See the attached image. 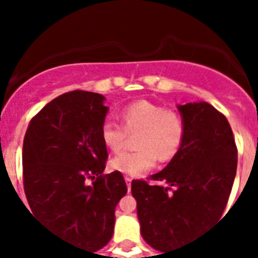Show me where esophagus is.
<instances>
[{
  "label": "esophagus",
  "mask_w": 258,
  "mask_h": 258,
  "mask_svg": "<svg viewBox=\"0 0 258 258\" xmlns=\"http://www.w3.org/2000/svg\"><path fill=\"white\" fill-rule=\"evenodd\" d=\"M125 182H126V186H127V191H131L132 188V178L131 177H125Z\"/></svg>",
  "instance_id": "1"
}]
</instances>
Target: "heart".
Returning a JSON list of instances; mask_svg holds the SVG:
<instances>
[{
  "label": "heart",
  "instance_id": "1",
  "mask_svg": "<svg viewBox=\"0 0 258 258\" xmlns=\"http://www.w3.org/2000/svg\"><path fill=\"white\" fill-rule=\"evenodd\" d=\"M124 127L112 120L102 124L101 137L104 145L118 151L125 145L127 133L140 132L137 151H122L109 161V168L127 175H141L152 169L157 156L170 160L179 151L184 138V124L181 115L160 104L140 101L121 111Z\"/></svg>",
  "mask_w": 258,
  "mask_h": 258
}]
</instances>
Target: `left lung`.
Masks as SVG:
<instances>
[{
	"label": "left lung",
	"mask_w": 258,
	"mask_h": 258,
	"mask_svg": "<svg viewBox=\"0 0 258 258\" xmlns=\"http://www.w3.org/2000/svg\"><path fill=\"white\" fill-rule=\"evenodd\" d=\"M177 108L184 124L183 143L168 165L151 175L166 186L132 182L141 234L160 252L187 244L220 220L238 164L232 131L222 113L207 102Z\"/></svg>",
	"instance_id": "1"
}]
</instances>
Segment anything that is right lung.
Here are the masks:
<instances>
[{"label": "right lung", "instance_id": "obj_1", "mask_svg": "<svg viewBox=\"0 0 258 258\" xmlns=\"http://www.w3.org/2000/svg\"><path fill=\"white\" fill-rule=\"evenodd\" d=\"M104 102L83 90L59 95L32 118L23 143L24 191L33 214L90 252L111 240L115 208L127 191L120 172L102 175Z\"/></svg>", "mask_w": 258, "mask_h": 258}]
</instances>
